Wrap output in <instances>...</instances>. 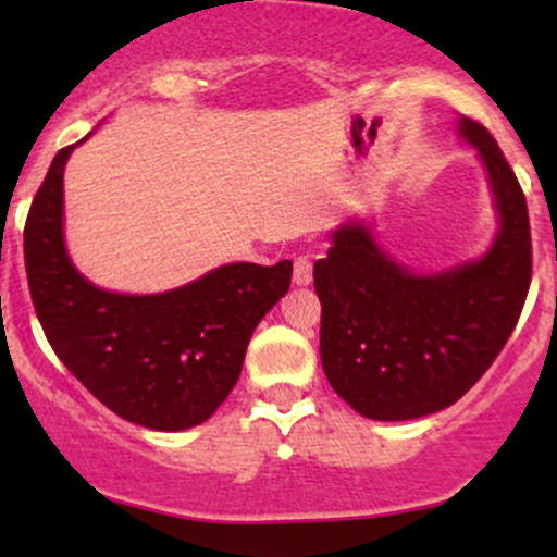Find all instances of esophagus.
Instances as JSON below:
<instances>
[{
	"label": "esophagus",
	"mask_w": 557,
	"mask_h": 557,
	"mask_svg": "<svg viewBox=\"0 0 557 557\" xmlns=\"http://www.w3.org/2000/svg\"><path fill=\"white\" fill-rule=\"evenodd\" d=\"M314 280V259L309 253L298 257L293 261V283L296 285H309Z\"/></svg>",
	"instance_id": "esophagus-1"
}]
</instances>
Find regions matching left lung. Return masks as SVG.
<instances>
[{
  "label": "left lung",
  "instance_id": "obj_1",
  "mask_svg": "<svg viewBox=\"0 0 557 557\" xmlns=\"http://www.w3.org/2000/svg\"><path fill=\"white\" fill-rule=\"evenodd\" d=\"M456 127L484 164L497 212L482 257L413 272L380 246L372 222L354 216L332 230L314 264L322 369L367 419H421L463 398L508 343L532 283L521 185L487 127L469 117Z\"/></svg>",
  "mask_w": 557,
  "mask_h": 557
}]
</instances>
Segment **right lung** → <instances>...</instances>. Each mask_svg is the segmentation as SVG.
Returning <instances> with one entry per match:
<instances>
[{
	"label": "right lung",
	"instance_id": "1",
	"mask_svg": "<svg viewBox=\"0 0 557 557\" xmlns=\"http://www.w3.org/2000/svg\"><path fill=\"white\" fill-rule=\"evenodd\" d=\"M78 144L52 159L25 220L38 322L57 359L120 419L157 432L203 424L238 382L257 324L290 287L293 261H233L149 296L94 285L65 243L62 177Z\"/></svg>",
	"mask_w": 557,
	"mask_h": 557
}]
</instances>
